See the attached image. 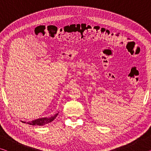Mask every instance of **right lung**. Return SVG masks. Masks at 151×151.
Listing matches in <instances>:
<instances>
[{
    "label": "right lung",
    "instance_id": "add662e5",
    "mask_svg": "<svg viewBox=\"0 0 151 151\" xmlns=\"http://www.w3.org/2000/svg\"><path fill=\"white\" fill-rule=\"evenodd\" d=\"M58 113L55 114L54 116H52L50 118H42V119H39L37 120H35V121H31V122H27V124H30V125H35V126H42V125L47 124L50 123V122H52V121L56 119V117L57 116ZM25 123L26 122H22Z\"/></svg>",
    "mask_w": 151,
    "mask_h": 151
}]
</instances>
